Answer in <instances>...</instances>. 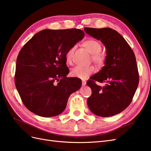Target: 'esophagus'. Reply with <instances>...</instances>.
<instances>
[{
	"label": "esophagus",
	"instance_id": "esophagus-1",
	"mask_svg": "<svg viewBox=\"0 0 151 151\" xmlns=\"http://www.w3.org/2000/svg\"><path fill=\"white\" fill-rule=\"evenodd\" d=\"M82 85L83 86H86V81L85 80H82Z\"/></svg>",
	"mask_w": 151,
	"mask_h": 151
}]
</instances>
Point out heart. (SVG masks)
<instances>
[{
  "label": "heart",
  "instance_id": "b5f03b06",
  "mask_svg": "<svg viewBox=\"0 0 151 151\" xmlns=\"http://www.w3.org/2000/svg\"><path fill=\"white\" fill-rule=\"evenodd\" d=\"M83 46L91 53L92 60L99 66H101L106 62V57L103 52H101V45L99 41L94 39H89L84 42ZM74 47H71L65 53V60L68 64H71L73 61ZM96 71V68L93 65L81 66L77 65L73 68L70 71V75L75 78L85 79Z\"/></svg>",
  "mask_w": 151,
  "mask_h": 151
}]
</instances>
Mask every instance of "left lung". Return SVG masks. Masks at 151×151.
I'll list each match as a JSON object with an SVG mask.
<instances>
[{"mask_svg":"<svg viewBox=\"0 0 151 151\" xmlns=\"http://www.w3.org/2000/svg\"><path fill=\"white\" fill-rule=\"evenodd\" d=\"M84 31L100 40L107 50L105 65L87 82L92 91L87 106L94 114L112 116L130 105L137 89L139 73L135 55L124 38L111 28L84 27Z\"/></svg>","mask_w":151,"mask_h":151,"instance_id":"left-lung-1","label":"left lung"}]
</instances>
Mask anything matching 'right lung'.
<instances>
[{
    "label": "right lung",
    "instance_id": "add662e5",
    "mask_svg": "<svg viewBox=\"0 0 151 151\" xmlns=\"http://www.w3.org/2000/svg\"><path fill=\"white\" fill-rule=\"evenodd\" d=\"M83 37L78 29H44L21 49L15 83L28 110L42 117L64 111L69 96L82 86L81 80L67 77L65 53Z\"/></svg>",
    "mask_w": 151,
    "mask_h": 151
}]
</instances>
